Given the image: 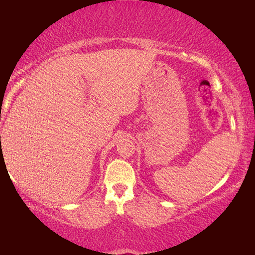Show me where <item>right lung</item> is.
Instances as JSON below:
<instances>
[{
	"label": "right lung",
	"mask_w": 255,
	"mask_h": 255,
	"mask_svg": "<svg viewBox=\"0 0 255 255\" xmlns=\"http://www.w3.org/2000/svg\"><path fill=\"white\" fill-rule=\"evenodd\" d=\"M0 137H1V136H0Z\"/></svg>",
	"instance_id": "right-lung-1"
}]
</instances>
